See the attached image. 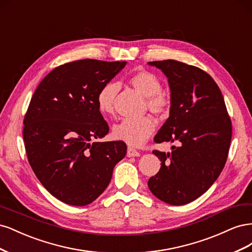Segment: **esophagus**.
<instances>
[{
    "mask_svg": "<svg viewBox=\"0 0 252 252\" xmlns=\"http://www.w3.org/2000/svg\"><path fill=\"white\" fill-rule=\"evenodd\" d=\"M141 154L140 152L138 151V150H135L134 148H132V147H128V149H127V157L128 158H131V157H139Z\"/></svg>",
    "mask_w": 252,
    "mask_h": 252,
    "instance_id": "obj_1",
    "label": "esophagus"
}]
</instances>
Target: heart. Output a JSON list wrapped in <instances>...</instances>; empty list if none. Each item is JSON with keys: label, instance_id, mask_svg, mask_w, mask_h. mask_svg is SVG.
<instances>
[{"label": "heart", "instance_id": "1", "mask_svg": "<svg viewBox=\"0 0 252 252\" xmlns=\"http://www.w3.org/2000/svg\"><path fill=\"white\" fill-rule=\"evenodd\" d=\"M130 85L140 94L146 96L145 107L157 116H165L169 112L171 101L162 91V83L156 74L147 70L134 72L128 79ZM119 86L116 83H108L98 90L96 105L100 112L106 117L114 113V101ZM156 122L150 116L135 119H124L113 127L114 139L123 141L133 147H139L155 131Z\"/></svg>", "mask_w": 252, "mask_h": 252}]
</instances>
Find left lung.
I'll return each mask as SVG.
<instances>
[{"label": "left lung", "mask_w": 252, "mask_h": 252, "mask_svg": "<svg viewBox=\"0 0 252 252\" xmlns=\"http://www.w3.org/2000/svg\"><path fill=\"white\" fill-rule=\"evenodd\" d=\"M168 78L169 118L156 143L177 142L171 152H152L161 159L159 171L148 180L150 191L170 205H185L210 188L227 161L232 125L222 93L210 75L174 60L148 63Z\"/></svg>", "instance_id": "1"}]
</instances>
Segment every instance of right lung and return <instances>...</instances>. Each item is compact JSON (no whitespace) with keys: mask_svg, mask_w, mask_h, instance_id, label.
<instances>
[{"mask_svg":"<svg viewBox=\"0 0 252 252\" xmlns=\"http://www.w3.org/2000/svg\"><path fill=\"white\" fill-rule=\"evenodd\" d=\"M126 62L85 59L55 68L39 84L24 118L28 162L48 191L65 204L85 206L107 188L126 156L123 141L91 142L108 133L96 95Z\"/></svg>","mask_w":252,"mask_h":252,"instance_id":"obj_1","label":"right lung"}]
</instances>
